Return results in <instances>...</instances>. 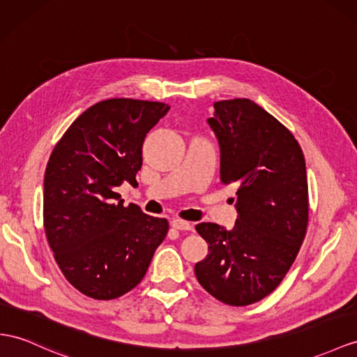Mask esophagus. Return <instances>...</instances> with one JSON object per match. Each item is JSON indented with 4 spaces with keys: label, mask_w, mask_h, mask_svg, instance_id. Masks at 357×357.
<instances>
[{
    "label": "esophagus",
    "mask_w": 357,
    "mask_h": 357,
    "mask_svg": "<svg viewBox=\"0 0 357 357\" xmlns=\"http://www.w3.org/2000/svg\"><path fill=\"white\" fill-rule=\"evenodd\" d=\"M170 225L175 227V229L178 231H191V223L188 222H184V220H179V218H173V220L170 222Z\"/></svg>",
    "instance_id": "obj_1"
}]
</instances>
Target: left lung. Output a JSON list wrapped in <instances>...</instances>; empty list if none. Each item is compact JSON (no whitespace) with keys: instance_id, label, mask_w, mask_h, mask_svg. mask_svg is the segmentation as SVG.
<instances>
[{"instance_id":"1","label":"left lung","mask_w":357,"mask_h":357,"mask_svg":"<svg viewBox=\"0 0 357 357\" xmlns=\"http://www.w3.org/2000/svg\"><path fill=\"white\" fill-rule=\"evenodd\" d=\"M206 122L220 148V181L238 187V215L231 231L196 226L208 255L195 273L217 300L252 305L278 288L305 240V157L294 135L250 99L218 100Z\"/></svg>"}]
</instances>
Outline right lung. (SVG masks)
I'll return each instance as SVG.
<instances>
[{
	"mask_svg": "<svg viewBox=\"0 0 357 357\" xmlns=\"http://www.w3.org/2000/svg\"><path fill=\"white\" fill-rule=\"evenodd\" d=\"M169 105L114 98L87 108L54 148L43 181V226L61 273L84 296L113 300L140 283L166 238V218L123 205L144 137Z\"/></svg>",
	"mask_w": 357,
	"mask_h": 357,
	"instance_id": "obj_1",
	"label": "right lung"
}]
</instances>
